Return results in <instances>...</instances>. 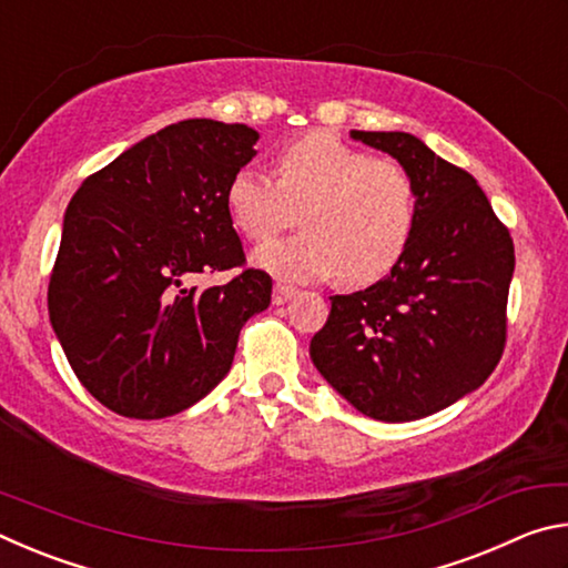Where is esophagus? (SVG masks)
Listing matches in <instances>:
<instances>
[{
  "mask_svg": "<svg viewBox=\"0 0 568 568\" xmlns=\"http://www.w3.org/2000/svg\"><path fill=\"white\" fill-rule=\"evenodd\" d=\"M295 295H297V291H295V287H291V285L277 283V285L273 287V303H275V305H285V303H291Z\"/></svg>",
  "mask_w": 568,
  "mask_h": 568,
  "instance_id": "1",
  "label": "esophagus"
}]
</instances>
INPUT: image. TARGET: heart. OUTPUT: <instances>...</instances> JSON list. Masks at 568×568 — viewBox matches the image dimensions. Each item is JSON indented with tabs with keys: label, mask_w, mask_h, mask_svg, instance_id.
Returning a JSON list of instances; mask_svg holds the SVG:
<instances>
[{
	"label": "heart",
	"mask_w": 568,
	"mask_h": 568,
	"mask_svg": "<svg viewBox=\"0 0 568 568\" xmlns=\"http://www.w3.org/2000/svg\"><path fill=\"white\" fill-rule=\"evenodd\" d=\"M277 180L237 170L225 192L230 223L265 243L295 220L303 233L255 250L253 263L287 283L368 285L396 265L418 217L416 185L393 160L371 158L331 132H307L277 152Z\"/></svg>",
	"instance_id": "obj_1"
}]
</instances>
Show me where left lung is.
<instances>
[{"mask_svg":"<svg viewBox=\"0 0 568 568\" xmlns=\"http://www.w3.org/2000/svg\"><path fill=\"white\" fill-rule=\"evenodd\" d=\"M351 138L408 170L418 217L383 281L331 297L311 358L363 416L418 420L484 386L501 358L514 243L478 182L416 134Z\"/></svg>","mask_w":568,"mask_h":568,"instance_id":"1","label":"left lung"}]
</instances>
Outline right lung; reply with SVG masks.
Masks as SVG:
<instances>
[{
    "label": "right lung",
    "mask_w": 568,
    "mask_h": 568,
    "mask_svg": "<svg viewBox=\"0 0 568 568\" xmlns=\"http://www.w3.org/2000/svg\"><path fill=\"white\" fill-rule=\"evenodd\" d=\"M247 124L182 120L124 150L67 205L50 277V321L74 376L102 406L152 420L190 408L227 376L247 318L273 281L245 271L225 192L253 160Z\"/></svg>",
    "instance_id": "right-lung-1"
}]
</instances>
